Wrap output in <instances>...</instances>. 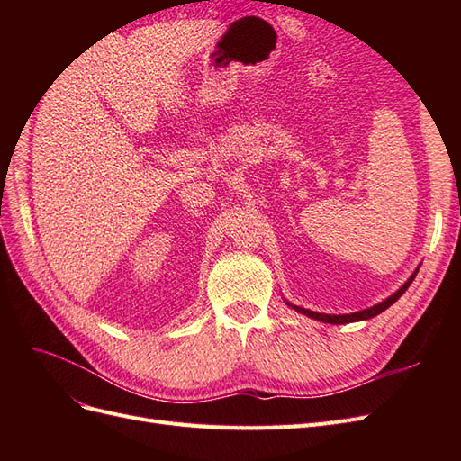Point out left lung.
Wrapping results in <instances>:
<instances>
[{
	"label": "left lung",
	"instance_id": "obj_1",
	"mask_svg": "<svg viewBox=\"0 0 461 461\" xmlns=\"http://www.w3.org/2000/svg\"><path fill=\"white\" fill-rule=\"evenodd\" d=\"M417 271L420 269H415V273L408 278L406 283H403V286L400 288V290H396L393 296H388L386 300H383L381 303H376V305H373V308H367V310H361V312H356V313H344V315H329V313H317V312H312V310H305V308H300V305H294V303H290V302H286L290 308H294L298 313H302V315H308V317H312V319H317V321H323V323H330V325H346V323H354V321H366V319H371V317H375V315H379L381 312H384L386 308H390V305H393L403 292L408 290V286L413 283V278H415V275H417Z\"/></svg>",
	"mask_w": 461,
	"mask_h": 461
}]
</instances>
